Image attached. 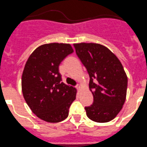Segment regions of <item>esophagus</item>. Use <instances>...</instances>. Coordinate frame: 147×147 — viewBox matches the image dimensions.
Returning <instances> with one entry per match:
<instances>
[{"instance_id":"obj_1","label":"esophagus","mask_w":147,"mask_h":147,"mask_svg":"<svg viewBox=\"0 0 147 147\" xmlns=\"http://www.w3.org/2000/svg\"><path fill=\"white\" fill-rule=\"evenodd\" d=\"M81 87H82V86H81L80 84H77V85H76V89H80Z\"/></svg>"}]
</instances>
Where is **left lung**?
<instances>
[{"instance_id":"obj_1","label":"left lung","mask_w":147,"mask_h":147,"mask_svg":"<svg viewBox=\"0 0 147 147\" xmlns=\"http://www.w3.org/2000/svg\"><path fill=\"white\" fill-rule=\"evenodd\" d=\"M78 58L87 70L92 105L85 107L86 115L97 123L116 117L125 101L128 78L118 58L107 47L97 43L74 44Z\"/></svg>"}]
</instances>
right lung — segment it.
I'll return each mask as SVG.
<instances>
[{"label": "right lung", "instance_id": "right-lung-1", "mask_svg": "<svg viewBox=\"0 0 147 147\" xmlns=\"http://www.w3.org/2000/svg\"><path fill=\"white\" fill-rule=\"evenodd\" d=\"M74 52L70 44L50 43L40 46L28 58L22 77L24 98L33 113L49 123L68 117L76 89L63 83L59 65Z\"/></svg>", "mask_w": 147, "mask_h": 147}]
</instances>
